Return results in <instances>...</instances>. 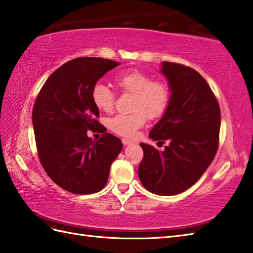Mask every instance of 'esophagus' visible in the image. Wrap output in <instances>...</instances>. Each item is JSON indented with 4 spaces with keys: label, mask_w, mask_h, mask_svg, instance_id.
Here are the masks:
<instances>
[{
    "label": "esophagus",
    "mask_w": 253,
    "mask_h": 253,
    "mask_svg": "<svg viewBox=\"0 0 253 253\" xmlns=\"http://www.w3.org/2000/svg\"><path fill=\"white\" fill-rule=\"evenodd\" d=\"M122 142H123V144H125V146H127V144L133 143L132 140H129V139H126V138H123V139H122Z\"/></svg>",
    "instance_id": "1"
}]
</instances>
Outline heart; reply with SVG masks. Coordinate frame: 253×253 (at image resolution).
I'll list each match as a JSON object with an SVG mask.
<instances>
[{
	"label": "heart",
	"mask_w": 253,
	"mask_h": 253,
	"mask_svg": "<svg viewBox=\"0 0 253 253\" xmlns=\"http://www.w3.org/2000/svg\"><path fill=\"white\" fill-rule=\"evenodd\" d=\"M115 84L122 92L132 94L130 113L109 118L107 127L123 137H132L147 121L162 116L168 109L170 90L162 79H151L140 71H129L117 75ZM91 99L100 111L111 112L114 107L115 93L107 85L98 83L91 90Z\"/></svg>",
	"instance_id": "b5f03b06"
}]
</instances>
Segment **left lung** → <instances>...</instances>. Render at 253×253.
Listing matches in <instances>:
<instances>
[{
  "mask_svg": "<svg viewBox=\"0 0 253 253\" xmlns=\"http://www.w3.org/2000/svg\"><path fill=\"white\" fill-rule=\"evenodd\" d=\"M170 99L149 137L164 151L140 143L143 159L138 169L141 184L160 196H174L200 179L215 157L221 127L218 102L200 74L181 64L162 62Z\"/></svg>",
  "mask_w": 253,
  "mask_h": 253,
  "instance_id": "8db88e82",
  "label": "left lung"
}]
</instances>
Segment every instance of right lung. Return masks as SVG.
<instances>
[{"label": "right lung", "mask_w": 253, "mask_h": 253, "mask_svg": "<svg viewBox=\"0 0 253 253\" xmlns=\"http://www.w3.org/2000/svg\"><path fill=\"white\" fill-rule=\"evenodd\" d=\"M120 65L101 57H78L46 79L32 110L38 157L50 178L64 190L91 195L103 189L110 168L123 149L112 133L98 141L87 136L100 125L91 90Z\"/></svg>", "instance_id": "obj_1"}]
</instances>
